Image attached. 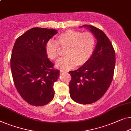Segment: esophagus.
<instances>
[{
  "label": "esophagus",
  "mask_w": 131,
  "mask_h": 131,
  "mask_svg": "<svg viewBox=\"0 0 131 131\" xmlns=\"http://www.w3.org/2000/svg\"><path fill=\"white\" fill-rule=\"evenodd\" d=\"M60 72H61V73H67L68 72L67 71H65V70H60Z\"/></svg>",
  "instance_id": "1"
}]
</instances>
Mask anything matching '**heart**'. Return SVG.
<instances>
[{
	"label": "heart",
	"mask_w": 131,
	"mask_h": 131,
	"mask_svg": "<svg viewBox=\"0 0 131 131\" xmlns=\"http://www.w3.org/2000/svg\"><path fill=\"white\" fill-rule=\"evenodd\" d=\"M57 41L49 40L45 45V52L49 59L55 60L59 54V45L66 48V57L56 62V67L60 69H70L76 65L82 66L90 59L96 44L93 34L87 32L81 33L69 29L60 34Z\"/></svg>",
	"instance_id": "b5f03b06"
}]
</instances>
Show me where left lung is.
Segmentation results:
<instances>
[{
	"label": "left lung",
	"instance_id": "obj_1",
	"mask_svg": "<svg viewBox=\"0 0 131 131\" xmlns=\"http://www.w3.org/2000/svg\"><path fill=\"white\" fill-rule=\"evenodd\" d=\"M95 36L97 43L88 62L70 71L71 98L81 104H91L102 97L112 82L115 66V52L104 32L91 25H83Z\"/></svg>",
	"mask_w": 131,
	"mask_h": 131
}]
</instances>
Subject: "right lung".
Returning a JSON list of instances; mask_svg holds the SVG:
<instances>
[{
	"label": "right lung",
	"mask_w": 131,
	"mask_h": 131,
	"mask_svg": "<svg viewBox=\"0 0 131 131\" xmlns=\"http://www.w3.org/2000/svg\"><path fill=\"white\" fill-rule=\"evenodd\" d=\"M58 33L54 29L34 28L17 39L10 58V67L16 88L22 98L36 106L49 103L54 96V82L59 70L45 52L46 42Z\"/></svg>",
	"instance_id": "obj_1"
}]
</instances>
